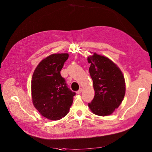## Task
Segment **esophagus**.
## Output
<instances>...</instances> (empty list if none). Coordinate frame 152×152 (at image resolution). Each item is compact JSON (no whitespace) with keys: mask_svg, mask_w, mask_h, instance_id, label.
Returning <instances> with one entry per match:
<instances>
[{"mask_svg":"<svg viewBox=\"0 0 152 152\" xmlns=\"http://www.w3.org/2000/svg\"><path fill=\"white\" fill-rule=\"evenodd\" d=\"M82 88H80L78 91H77V94H80V93H82Z\"/></svg>","mask_w":152,"mask_h":152,"instance_id":"1","label":"esophagus"}]
</instances>
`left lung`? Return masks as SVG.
<instances>
[{
    "label": "left lung",
    "instance_id": "8db88e82",
    "mask_svg": "<svg viewBox=\"0 0 152 152\" xmlns=\"http://www.w3.org/2000/svg\"><path fill=\"white\" fill-rule=\"evenodd\" d=\"M89 74L93 80L95 96L88 103L93 114H112L120 105L125 94V82L121 70L104 56L95 53L88 57Z\"/></svg>",
    "mask_w": 152,
    "mask_h": 152
}]
</instances>
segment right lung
<instances>
[{
    "mask_svg": "<svg viewBox=\"0 0 152 152\" xmlns=\"http://www.w3.org/2000/svg\"><path fill=\"white\" fill-rule=\"evenodd\" d=\"M68 58V53L50 55L38 64L32 77L33 104L42 115L50 120L64 117L76 95L60 73Z\"/></svg>",
    "mask_w": 152,
    "mask_h": 152,
    "instance_id": "right-lung-1",
    "label": "right lung"
}]
</instances>
